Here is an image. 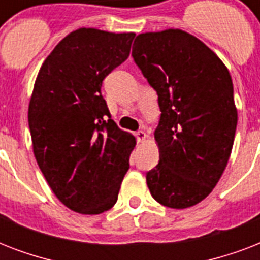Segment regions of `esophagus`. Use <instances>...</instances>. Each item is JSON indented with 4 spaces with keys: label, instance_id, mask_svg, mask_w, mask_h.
Instances as JSON below:
<instances>
[{
    "label": "esophagus",
    "instance_id": "1",
    "mask_svg": "<svg viewBox=\"0 0 260 260\" xmlns=\"http://www.w3.org/2000/svg\"><path fill=\"white\" fill-rule=\"evenodd\" d=\"M135 136H136V139H138L139 143L144 142V140L147 139V134L144 132V131H138V132L135 134Z\"/></svg>",
    "mask_w": 260,
    "mask_h": 260
}]
</instances>
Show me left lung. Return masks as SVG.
<instances>
[{
  "instance_id": "8db88e82",
  "label": "left lung",
  "mask_w": 260,
  "mask_h": 260,
  "mask_svg": "<svg viewBox=\"0 0 260 260\" xmlns=\"http://www.w3.org/2000/svg\"><path fill=\"white\" fill-rule=\"evenodd\" d=\"M135 63L158 94L159 163L147 173L151 196L185 209L217 185L238 124L230 71L201 40L181 29L139 35Z\"/></svg>"
}]
</instances>
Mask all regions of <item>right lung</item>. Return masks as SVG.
Listing matches in <instances>:
<instances>
[{"label": "right lung", "mask_w": 260, "mask_h": 260, "mask_svg": "<svg viewBox=\"0 0 260 260\" xmlns=\"http://www.w3.org/2000/svg\"><path fill=\"white\" fill-rule=\"evenodd\" d=\"M135 34L81 28L40 67L28 109L34 154L63 205L100 214L116 204L136 140L110 118L102 81L129 56Z\"/></svg>", "instance_id": "obj_1"}]
</instances>
